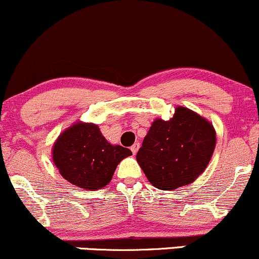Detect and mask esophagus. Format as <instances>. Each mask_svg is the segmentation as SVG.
I'll return each mask as SVG.
<instances>
[{
  "label": "esophagus",
  "instance_id": "esophagus-1",
  "mask_svg": "<svg viewBox=\"0 0 259 259\" xmlns=\"http://www.w3.org/2000/svg\"><path fill=\"white\" fill-rule=\"evenodd\" d=\"M139 147H140V144H139V142H136V144H134L133 146L130 147V150H132V152L134 154H136V152H138V151H139Z\"/></svg>",
  "mask_w": 259,
  "mask_h": 259
}]
</instances>
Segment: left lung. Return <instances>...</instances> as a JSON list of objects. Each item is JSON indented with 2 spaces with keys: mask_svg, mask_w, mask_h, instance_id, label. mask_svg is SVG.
Segmentation results:
<instances>
[{
  "mask_svg": "<svg viewBox=\"0 0 259 259\" xmlns=\"http://www.w3.org/2000/svg\"><path fill=\"white\" fill-rule=\"evenodd\" d=\"M214 146L212 124L195 112L178 107L170 120L153 121L136 160L153 186L174 190L191 184L203 173Z\"/></svg>",
  "mask_w": 259,
  "mask_h": 259,
  "instance_id": "8db88e82",
  "label": "left lung"
}]
</instances>
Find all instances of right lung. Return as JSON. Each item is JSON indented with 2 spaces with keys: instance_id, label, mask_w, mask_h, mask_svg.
Segmentation results:
<instances>
[{
  "instance_id": "obj_1",
  "label": "right lung",
  "mask_w": 259,
  "mask_h": 259,
  "mask_svg": "<svg viewBox=\"0 0 259 259\" xmlns=\"http://www.w3.org/2000/svg\"><path fill=\"white\" fill-rule=\"evenodd\" d=\"M132 151L113 146L95 124L78 123L59 135L53 146V162L65 180L86 190L109 183L120 160Z\"/></svg>"
}]
</instances>
